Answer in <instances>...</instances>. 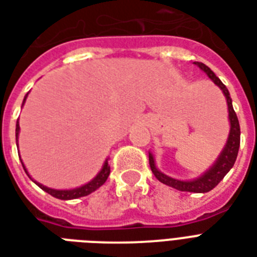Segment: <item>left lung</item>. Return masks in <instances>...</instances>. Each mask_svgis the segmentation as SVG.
Returning a JSON list of instances; mask_svg holds the SVG:
<instances>
[{
    "mask_svg": "<svg viewBox=\"0 0 257 257\" xmlns=\"http://www.w3.org/2000/svg\"><path fill=\"white\" fill-rule=\"evenodd\" d=\"M194 64L204 71L209 79L213 81L214 84L217 85L218 88L221 89L224 96L226 99V104H228V118H229V135H228V139H226V143L222 151L220 153V156L217 157V160L212 166H210L205 173H202L200 177L197 178H193V180H177V178H173V177H169L166 174H164L162 172L158 170V168L156 166V161H154V157L151 153H149V164H150V169L153 174L156 176V178L162 184L168 185L170 188H174L177 190H181V192H192V193H206L210 192L212 189L216 188L220 181L226 176V173L229 172L230 169L233 168L234 162H236V158H237L238 147H240V124H238L237 115L234 112L233 106H232V99H230L229 91L226 88L225 85L222 84V81L218 79L214 72L209 67H206L204 63H198V61H194Z\"/></svg>",
    "mask_w": 257,
    "mask_h": 257,
    "instance_id": "left-lung-1",
    "label": "left lung"
}]
</instances>
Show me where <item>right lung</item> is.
Here are the masks:
<instances>
[{"mask_svg":"<svg viewBox=\"0 0 257 257\" xmlns=\"http://www.w3.org/2000/svg\"><path fill=\"white\" fill-rule=\"evenodd\" d=\"M28 93L25 95V97H24L23 106H24V103H25V100H27ZM19 134H20V124H19V120H17V123H16V142H19ZM21 164H23V168L24 170H25V173L28 174V177H29V178H31V180L33 181L37 186H39V188H41L44 192H47L48 194L56 197V198H59V200H75V198H79V197L88 196V194H91L92 192H95L96 189L100 188L101 185L106 182L108 176H110V165H108V158H107V160L104 161L103 166H101L100 172L97 173L96 177L92 178L89 182H87V184L83 185V186H79V188L67 189V190H59V189L48 188V186H44L43 184H39L37 181H35L31 176H29V173H28L27 168H25V165H24L23 161H21Z\"/></svg>","mask_w":257,"mask_h":257,"instance_id":"right-lung-1","label":"right lung"}]
</instances>
